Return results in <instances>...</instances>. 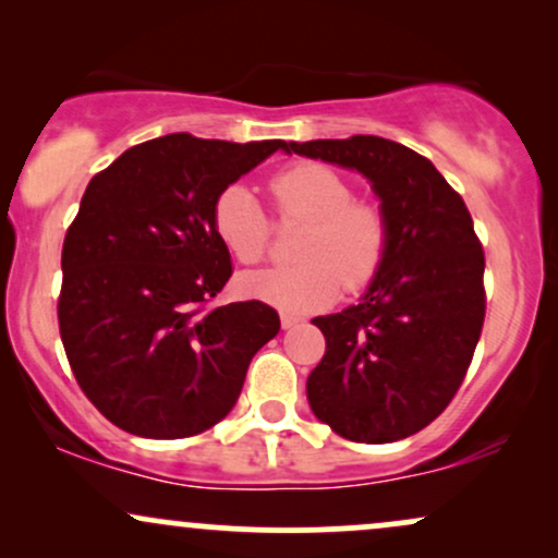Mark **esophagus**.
Instances as JSON below:
<instances>
[{
	"instance_id": "obj_1",
	"label": "esophagus",
	"mask_w": 558,
	"mask_h": 558,
	"mask_svg": "<svg viewBox=\"0 0 558 558\" xmlns=\"http://www.w3.org/2000/svg\"><path fill=\"white\" fill-rule=\"evenodd\" d=\"M299 323H301V317L299 315H291V312H283V315H280V325H283L286 330L293 328V325H299Z\"/></svg>"
}]
</instances>
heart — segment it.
Masks as SVG:
<instances>
[{"instance_id":"1","label":"heart","mask_w":558,"mask_h":558,"mask_svg":"<svg viewBox=\"0 0 558 558\" xmlns=\"http://www.w3.org/2000/svg\"><path fill=\"white\" fill-rule=\"evenodd\" d=\"M280 217L306 226L291 267L241 275L246 296L286 312H315L332 304L345 286L362 291L380 272L390 228L383 209L354 198L349 181L319 162L293 165L270 181ZM215 233L241 265H257L270 248V220L243 185H230L215 202Z\"/></svg>"}]
</instances>
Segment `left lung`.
Listing matches in <instances>:
<instances>
[{"instance_id": "1", "label": "left lung", "mask_w": 558, "mask_h": 558, "mask_svg": "<svg viewBox=\"0 0 558 558\" xmlns=\"http://www.w3.org/2000/svg\"><path fill=\"white\" fill-rule=\"evenodd\" d=\"M286 151L362 172L390 228L360 304L312 319L325 336L306 380L312 412L356 444L409 438L457 396L483 330L485 254L470 209L430 159L396 141H291Z\"/></svg>"}]
</instances>
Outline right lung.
<instances>
[{"label": "right lung", "mask_w": 558, "mask_h": 558, "mask_svg": "<svg viewBox=\"0 0 558 558\" xmlns=\"http://www.w3.org/2000/svg\"><path fill=\"white\" fill-rule=\"evenodd\" d=\"M286 141L170 133L96 172L62 243L60 336L88 401L120 430L189 438L228 417L278 336L262 301L209 306L233 275L215 202Z\"/></svg>", "instance_id": "right-lung-1"}]
</instances>
